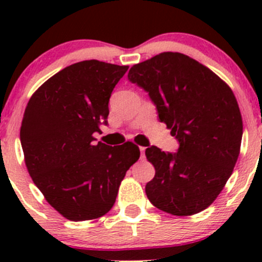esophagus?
I'll list each match as a JSON object with an SVG mask.
<instances>
[{"label":"esophagus","instance_id":"34e87169","mask_svg":"<svg viewBox=\"0 0 262 262\" xmlns=\"http://www.w3.org/2000/svg\"><path fill=\"white\" fill-rule=\"evenodd\" d=\"M139 149H141L142 157H144V152H146V147H139Z\"/></svg>","mask_w":262,"mask_h":262}]
</instances>
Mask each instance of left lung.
Masks as SVG:
<instances>
[{
  "instance_id": "1",
  "label": "left lung",
  "mask_w": 262,
  "mask_h": 262,
  "mask_svg": "<svg viewBox=\"0 0 262 262\" xmlns=\"http://www.w3.org/2000/svg\"><path fill=\"white\" fill-rule=\"evenodd\" d=\"M128 78L146 90L160 120L180 143L178 153L146 149L156 170L146 185L147 198L172 215L207 209L233 172L241 149L244 124L233 91L209 68L178 52L134 64Z\"/></svg>"
}]
</instances>
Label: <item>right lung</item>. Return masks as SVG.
Instances as JSON below:
<instances>
[{"instance_id":"add662e5","label":"right lung","mask_w":262,"mask_h":262,"mask_svg":"<svg viewBox=\"0 0 262 262\" xmlns=\"http://www.w3.org/2000/svg\"><path fill=\"white\" fill-rule=\"evenodd\" d=\"M128 66L82 60L63 68L33 94L20 129L25 165L34 184L60 215L91 221L114 205L139 148L132 142L95 143L107 124L109 99Z\"/></svg>"}]
</instances>
